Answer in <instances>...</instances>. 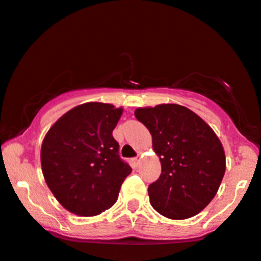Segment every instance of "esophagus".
<instances>
[{"label":"esophagus","instance_id":"1","mask_svg":"<svg viewBox=\"0 0 261 261\" xmlns=\"http://www.w3.org/2000/svg\"><path fill=\"white\" fill-rule=\"evenodd\" d=\"M131 162H133V165L136 167V166L139 165V162H140V157H139V156L134 157V159H131Z\"/></svg>","mask_w":261,"mask_h":261}]
</instances>
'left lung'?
I'll return each mask as SVG.
<instances>
[{
    "label": "left lung",
    "instance_id": "8db88e82",
    "mask_svg": "<svg viewBox=\"0 0 261 261\" xmlns=\"http://www.w3.org/2000/svg\"><path fill=\"white\" fill-rule=\"evenodd\" d=\"M136 119L152 135L162 172L148 186L150 203L162 216L187 219L204 210L225 172V154L211 126L177 104L140 108Z\"/></svg>",
    "mask_w": 261,
    "mask_h": 261
}]
</instances>
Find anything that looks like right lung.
<instances>
[{
    "mask_svg": "<svg viewBox=\"0 0 261 261\" xmlns=\"http://www.w3.org/2000/svg\"><path fill=\"white\" fill-rule=\"evenodd\" d=\"M122 114L104 102L73 108L45 135L41 150L43 176L65 210L98 216L113 207L133 168L119 156L113 130Z\"/></svg>",
    "mask_w": 261,
    "mask_h": 261,
    "instance_id": "right-lung-1",
    "label": "right lung"
}]
</instances>
